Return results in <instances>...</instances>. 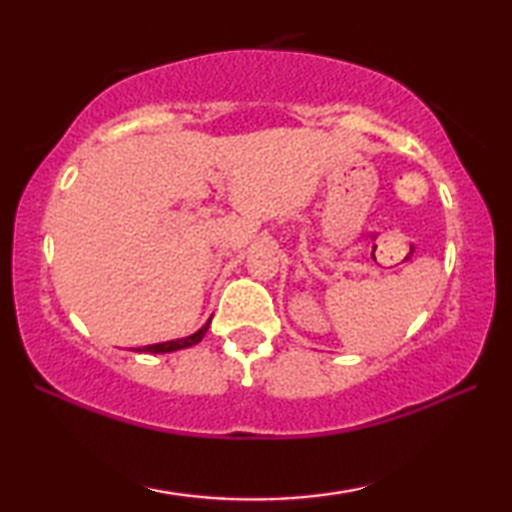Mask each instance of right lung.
Masks as SVG:
<instances>
[{
  "mask_svg": "<svg viewBox=\"0 0 512 512\" xmlns=\"http://www.w3.org/2000/svg\"><path fill=\"white\" fill-rule=\"evenodd\" d=\"M207 327H210V320L198 329L196 334L192 336H185V339H178V341H167V343H155V345H144V348H137V352H153V354H164V352H176V350H183V348H192L198 341L203 339Z\"/></svg>",
  "mask_w": 512,
  "mask_h": 512,
  "instance_id": "add662e5",
  "label": "right lung"
}]
</instances>
